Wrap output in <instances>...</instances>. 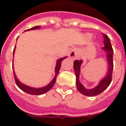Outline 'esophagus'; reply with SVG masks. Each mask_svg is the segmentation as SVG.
Here are the masks:
<instances>
[{"instance_id":"1","label":"esophagus","mask_w":126,"mask_h":126,"mask_svg":"<svg viewBox=\"0 0 126 126\" xmlns=\"http://www.w3.org/2000/svg\"><path fill=\"white\" fill-rule=\"evenodd\" d=\"M69 57L72 59H76L78 57V51L76 49H72L69 53Z\"/></svg>"}]
</instances>
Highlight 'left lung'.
<instances>
[{"label":"left lung","instance_id":"obj_1","mask_svg":"<svg viewBox=\"0 0 126 126\" xmlns=\"http://www.w3.org/2000/svg\"><path fill=\"white\" fill-rule=\"evenodd\" d=\"M103 38H104V45H105V47H103V49L105 50L106 54H107L106 55H107V59L108 61L109 69L107 76L100 81L99 84L96 87L93 89L88 90L82 86L79 80L80 65L82 64V61L76 60L74 63V70L76 71V76L77 88L81 94L86 95V96H94L96 95L100 94V93H103L104 90L108 88L112 80V74H113V50L111 46L109 38L105 33H103Z\"/></svg>","mask_w":126,"mask_h":126}]
</instances>
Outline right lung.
Instances as JSON below:
<instances>
[{
    "mask_svg": "<svg viewBox=\"0 0 126 126\" xmlns=\"http://www.w3.org/2000/svg\"><path fill=\"white\" fill-rule=\"evenodd\" d=\"M40 26H35L33 28H32L29 29V30H35V29L39 28ZM14 51H15V48L13 50V54H14ZM66 57L61 58L59 60L57 61V65H56V67H55V73H56V75H55V78H53L52 81L50 82L49 84L45 86V87L40 88H33L29 87L28 86H26V85L23 84L22 83H21L18 79L16 78L15 75V73L13 72L14 74V78H15V81L16 84L17 86L18 87L20 88L21 90H22L24 92H26L28 94H30L32 95H40L42 94H44L45 93L48 92V90H50L52 88V86L55 84V82H56V79H57V77L58 74H59V71L60 70V67L61 66V63H62V61H63Z\"/></svg>",
    "mask_w": 126,
    "mask_h": 126,
    "instance_id": "right-lung-1",
    "label": "right lung"
}]
</instances>
